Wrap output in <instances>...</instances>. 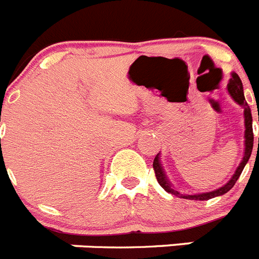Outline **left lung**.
<instances>
[{"mask_svg":"<svg viewBox=\"0 0 259 259\" xmlns=\"http://www.w3.org/2000/svg\"><path fill=\"white\" fill-rule=\"evenodd\" d=\"M228 93L231 95V97L240 105V106L244 107V123H245V150H244V157H242L241 162H240L239 167L236 168L235 174L232 175L230 180L224 185H222L221 188L215 189L211 192H205V193H192V194H182L179 192L174 189V187H171V183L167 179L166 174L163 171V167L161 164V159H159V154L155 155L154 162H153V168H154L155 178H157L158 183L161 185L164 191H167L168 193L175 194V196H180L182 198H187V200H194V201H205L210 200V198H214L217 196H222V194L227 193L233 185L236 184L237 179L241 175L242 170L245 164L248 163L249 158H250L251 150H253V119H251V111L250 107L248 106L245 101V97H244V89H242V83L241 79L239 77V75L236 72H232V77L230 79V83L227 85ZM258 122H259V113H258ZM258 148H259V137H258Z\"/></svg>","mask_w":259,"mask_h":259,"instance_id":"obj_1","label":"left lung"}]
</instances>
